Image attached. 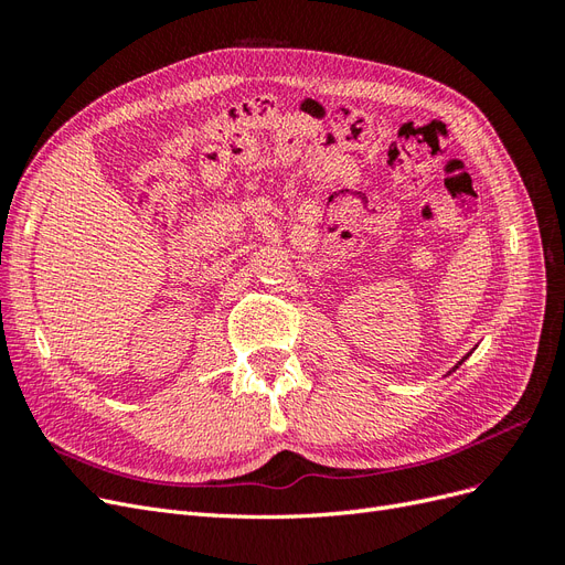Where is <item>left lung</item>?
I'll return each instance as SVG.
<instances>
[{"instance_id":"obj_1","label":"left lung","mask_w":565,"mask_h":565,"mask_svg":"<svg viewBox=\"0 0 565 565\" xmlns=\"http://www.w3.org/2000/svg\"><path fill=\"white\" fill-rule=\"evenodd\" d=\"M467 355H469V353H467ZM467 355H465V358H467ZM465 358H461V361H465ZM461 361H459V363H457V365H461ZM457 365H455V367H457ZM455 367H452V370H455Z\"/></svg>"}]
</instances>
